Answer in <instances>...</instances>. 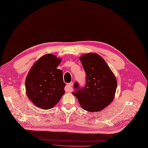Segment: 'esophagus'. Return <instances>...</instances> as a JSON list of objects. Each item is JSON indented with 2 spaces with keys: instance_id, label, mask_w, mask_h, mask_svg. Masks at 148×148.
Segmentation results:
<instances>
[{
  "instance_id": "esophagus-1",
  "label": "esophagus",
  "mask_w": 148,
  "mask_h": 148,
  "mask_svg": "<svg viewBox=\"0 0 148 148\" xmlns=\"http://www.w3.org/2000/svg\"><path fill=\"white\" fill-rule=\"evenodd\" d=\"M73 86V82L68 83L67 84L66 88H65V90H66V92H70V91H71L72 88Z\"/></svg>"
}]
</instances>
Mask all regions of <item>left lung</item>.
Instances as JSON below:
<instances>
[{
    "instance_id": "8db88e82",
    "label": "left lung",
    "mask_w": 148,
    "mask_h": 148,
    "mask_svg": "<svg viewBox=\"0 0 148 148\" xmlns=\"http://www.w3.org/2000/svg\"><path fill=\"white\" fill-rule=\"evenodd\" d=\"M79 59L86 73V83L84 88H80L76 82V91L72 94L84 110L90 112L101 111L114 99L117 88L116 77L99 55L89 53L82 55Z\"/></svg>"
}]
</instances>
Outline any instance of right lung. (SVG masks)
<instances>
[{
	"label": "right lung",
	"instance_id": "1",
	"mask_svg": "<svg viewBox=\"0 0 148 148\" xmlns=\"http://www.w3.org/2000/svg\"><path fill=\"white\" fill-rule=\"evenodd\" d=\"M61 59L46 54L34 63L25 81L26 95L37 107L52 108L64 94L62 71L57 69Z\"/></svg>",
	"mask_w": 148,
	"mask_h": 148
}]
</instances>
